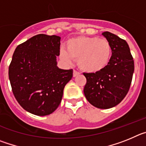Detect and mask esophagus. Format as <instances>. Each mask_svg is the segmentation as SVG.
Segmentation results:
<instances>
[{
  "label": "esophagus",
  "mask_w": 146,
  "mask_h": 146,
  "mask_svg": "<svg viewBox=\"0 0 146 146\" xmlns=\"http://www.w3.org/2000/svg\"><path fill=\"white\" fill-rule=\"evenodd\" d=\"M80 74V72H77V71L74 70V72H73V77H77V75H79Z\"/></svg>",
  "instance_id": "esophagus-1"
}]
</instances>
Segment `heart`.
Segmentation results:
<instances>
[{"instance_id": "obj_1", "label": "heart", "mask_w": 146, "mask_h": 146, "mask_svg": "<svg viewBox=\"0 0 146 146\" xmlns=\"http://www.w3.org/2000/svg\"><path fill=\"white\" fill-rule=\"evenodd\" d=\"M111 52V45L106 38L77 36L67 41L66 49H60V56L67 63L77 59V64L82 71L96 73L108 66Z\"/></svg>"}]
</instances>
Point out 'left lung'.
<instances>
[{
  "label": "left lung",
  "mask_w": 146,
  "mask_h": 146,
  "mask_svg": "<svg viewBox=\"0 0 146 146\" xmlns=\"http://www.w3.org/2000/svg\"><path fill=\"white\" fill-rule=\"evenodd\" d=\"M102 34L111 45V58L100 72L83 74L87 80L84 94L93 106L109 109L119 104L128 93L135 66L125 40L108 31Z\"/></svg>",
  "instance_id": "obj_1"
}]
</instances>
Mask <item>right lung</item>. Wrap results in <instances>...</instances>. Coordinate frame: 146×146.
<instances>
[{
    "label": "right lung",
    "mask_w": 146,
    "mask_h": 146,
    "mask_svg": "<svg viewBox=\"0 0 146 146\" xmlns=\"http://www.w3.org/2000/svg\"><path fill=\"white\" fill-rule=\"evenodd\" d=\"M60 37L38 34L18 45L9 68L12 92L20 106L36 115L53 113L59 106L73 70L59 69Z\"/></svg>",
    "instance_id": "add662e5"
}]
</instances>
